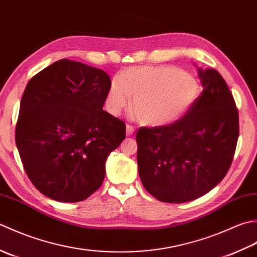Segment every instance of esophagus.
<instances>
[{
    "instance_id": "34e87169",
    "label": "esophagus",
    "mask_w": 257,
    "mask_h": 257,
    "mask_svg": "<svg viewBox=\"0 0 257 257\" xmlns=\"http://www.w3.org/2000/svg\"><path fill=\"white\" fill-rule=\"evenodd\" d=\"M133 133H134V127L132 126V125L127 124V125H126V135H127V136H132Z\"/></svg>"
}]
</instances>
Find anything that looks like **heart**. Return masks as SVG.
<instances>
[{
    "mask_svg": "<svg viewBox=\"0 0 257 257\" xmlns=\"http://www.w3.org/2000/svg\"><path fill=\"white\" fill-rule=\"evenodd\" d=\"M200 93L192 75L173 66H135L113 78L106 107L117 114L133 96L139 121L148 126H165L179 121L194 105Z\"/></svg>",
    "mask_w": 257,
    "mask_h": 257,
    "instance_id": "1",
    "label": "heart"
}]
</instances>
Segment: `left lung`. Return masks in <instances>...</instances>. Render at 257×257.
I'll use <instances>...</instances> for the list:
<instances>
[{
  "label": "left lung",
  "mask_w": 257,
  "mask_h": 257,
  "mask_svg": "<svg viewBox=\"0 0 257 257\" xmlns=\"http://www.w3.org/2000/svg\"><path fill=\"white\" fill-rule=\"evenodd\" d=\"M197 73L203 92L184 116L136 133L141 181L161 202L205 195L226 175L236 149L238 113L226 82L214 69Z\"/></svg>",
  "instance_id": "1"
}]
</instances>
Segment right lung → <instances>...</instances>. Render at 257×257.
Instances as JSON below:
<instances>
[{
  "instance_id": "add662e5",
  "label": "right lung",
  "mask_w": 257,
  "mask_h": 257,
  "mask_svg": "<svg viewBox=\"0 0 257 257\" xmlns=\"http://www.w3.org/2000/svg\"><path fill=\"white\" fill-rule=\"evenodd\" d=\"M111 78L63 59L31 78L21 98L15 142L29 179L52 200L84 201L102 185L105 162L125 124L103 109Z\"/></svg>"
}]
</instances>
